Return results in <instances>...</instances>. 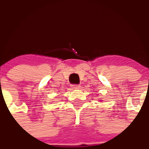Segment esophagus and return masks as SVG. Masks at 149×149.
<instances>
[{
	"label": "esophagus",
	"instance_id": "1",
	"mask_svg": "<svg viewBox=\"0 0 149 149\" xmlns=\"http://www.w3.org/2000/svg\"><path fill=\"white\" fill-rule=\"evenodd\" d=\"M80 87H81V86L80 85H76V84H73V85H71V88L73 89H79L80 88Z\"/></svg>",
	"mask_w": 149,
	"mask_h": 149
}]
</instances>
